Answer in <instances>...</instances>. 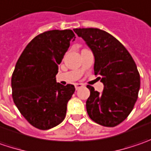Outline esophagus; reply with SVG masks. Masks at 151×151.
Segmentation results:
<instances>
[{
  "label": "esophagus",
  "instance_id": "1",
  "mask_svg": "<svg viewBox=\"0 0 151 151\" xmlns=\"http://www.w3.org/2000/svg\"><path fill=\"white\" fill-rule=\"evenodd\" d=\"M82 87H83V83H75L76 89H78V88H82Z\"/></svg>",
  "mask_w": 151,
  "mask_h": 151
}]
</instances>
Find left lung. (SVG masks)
I'll list each match as a JSON object with an SVG mask.
<instances>
[{"instance_id": "8db88e82", "label": "left lung", "mask_w": 151, "mask_h": 151, "mask_svg": "<svg viewBox=\"0 0 151 151\" xmlns=\"http://www.w3.org/2000/svg\"><path fill=\"white\" fill-rule=\"evenodd\" d=\"M95 56L94 71L104 84L102 93L88 85V116L105 127L123 122L134 109L140 88V76L133 57L115 37L99 29H76Z\"/></svg>"}]
</instances>
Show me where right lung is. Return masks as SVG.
<instances>
[{
  "mask_svg": "<svg viewBox=\"0 0 151 151\" xmlns=\"http://www.w3.org/2000/svg\"><path fill=\"white\" fill-rule=\"evenodd\" d=\"M71 29L50 30L35 37L18 58L12 76V99L35 128L47 130L64 120L73 84L56 83L58 65L73 41Z\"/></svg>",
  "mask_w": 151,
  "mask_h": 151,
  "instance_id": "1",
  "label": "right lung"
}]
</instances>
